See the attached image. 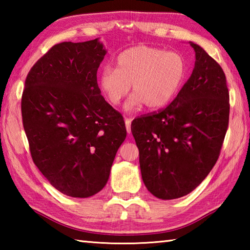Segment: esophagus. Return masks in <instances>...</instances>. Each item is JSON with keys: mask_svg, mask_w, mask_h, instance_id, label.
<instances>
[{"mask_svg": "<svg viewBox=\"0 0 250 250\" xmlns=\"http://www.w3.org/2000/svg\"><path fill=\"white\" fill-rule=\"evenodd\" d=\"M125 128H126V132L129 134L131 133V119H128V118H125Z\"/></svg>", "mask_w": 250, "mask_h": 250, "instance_id": "esophagus-1", "label": "esophagus"}]
</instances>
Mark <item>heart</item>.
<instances>
[{"label": "heart", "instance_id": "1", "mask_svg": "<svg viewBox=\"0 0 250 250\" xmlns=\"http://www.w3.org/2000/svg\"><path fill=\"white\" fill-rule=\"evenodd\" d=\"M188 75V62L176 52L151 46H134L117 57V68L104 66L99 86L112 105H118L129 94L126 111H135L146 105L156 110L170 104L183 86Z\"/></svg>", "mask_w": 250, "mask_h": 250}]
</instances>
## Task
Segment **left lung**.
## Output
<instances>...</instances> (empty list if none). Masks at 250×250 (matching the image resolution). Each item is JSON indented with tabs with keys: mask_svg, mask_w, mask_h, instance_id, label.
Returning <instances> with one entry per match:
<instances>
[{
	"mask_svg": "<svg viewBox=\"0 0 250 250\" xmlns=\"http://www.w3.org/2000/svg\"><path fill=\"white\" fill-rule=\"evenodd\" d=\"M189 45L195 66L176 98L131 124L143 183L161 200L188 195L208 175L229 120V92L222 67L201 46Z\"/></svg>",
	"mask_w": 250,
	"mask_h": 250,
	"instance_id": "left-lung-1",
	"label": "left lung"
}]
</instances>
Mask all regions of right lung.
Wrapping results in <instances>:
<instances>
[{"instance_id": "add662e5", "label": "right lung", "mask_w": 250, "mask_h": 250, "mask_svg": "<svg viewBox=\"0 0 250 250\" xmlns=\"http://www.w3.org/2000/svg\"><path fill=\"white\" fill-rule=\"evenodd\" d=\"M105 54L99 39L64 42L41 57L25 80L22 118L32 159L67 196L100 192L126 137L124 118L97 83Z\"/></svg>"}]
</instances>
